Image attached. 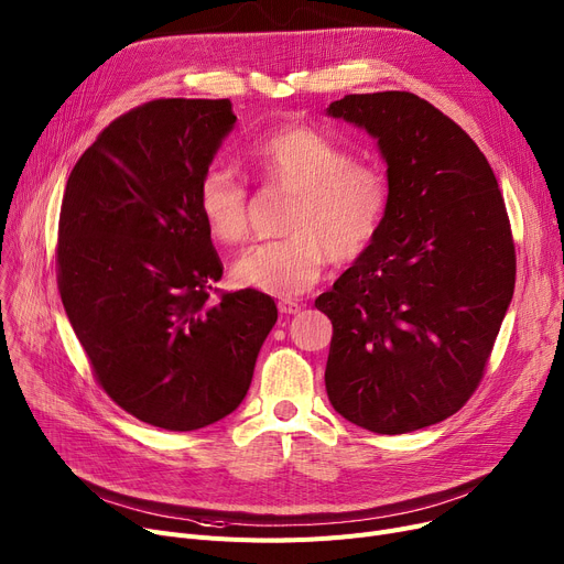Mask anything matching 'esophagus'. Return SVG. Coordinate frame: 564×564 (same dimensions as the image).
<instances>
[{
    "instance_id": "obj_1",
    "label": "esophagus",
    "mask_w": 564,
    "mask_h": 564,
    "mask_svg": "<svg viewBox=\"0 0 564 564\" xmlns=\"http://www.w3.org/2000/svg\"><path fill=\"white\" fill-rule=\"evenodd\" d=\"M304 306L300 304V302H292V300H281L279 302V311L283 313V315H294V313H300Z\"/></svg>"
}]
</instances>
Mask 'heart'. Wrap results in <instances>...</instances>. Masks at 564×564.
Here are the masks:
<instances>
[{
    "instance_id": "b5f03b06",
    "label": "heart",
    "mask_w": 564,
    "mask_h": 564,
    "mask_svg": "<svg viewBox=\"0 0 564 564\" xmlns=\"http://www.w3.org/2000/svg\"><path fill=\"white\" fill-rule=\"evenodd\" d=\"M251 166L270 189L292 194L283 237L247 249L232 279L274 297H294L317 283L329 262L361 258L379 237L391 205L381 166L359 162L345 145L306 126H281L251 148ZM196 205L219 245L249 232V192L224 166L205 169Z\"/></svg>"
}]
</instances>
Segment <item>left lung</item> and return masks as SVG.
I'll use <instances>...</instances> for the list:
<instances>
[{
    "label": "left lung",
    "instance_id": "obj_1",
    "mask_svg": "<svg viewBox=\"0 0 564 564\" xmlns=\"http://www.w3.org/2000/svg\"><path fill=\"white\" fill-rule=\"evenodd\" d=\"M327 111L377 139L391 183L375 245L315 300L334 324L327 395L364 430H423L478 389L512 302L506 200L476 141L427 100L351 94Z\"/></svg>",
    "mask_w": 564,
    "mask_h": 564
}]
</instances>
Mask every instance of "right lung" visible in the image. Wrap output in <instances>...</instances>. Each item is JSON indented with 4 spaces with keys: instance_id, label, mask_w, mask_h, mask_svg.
I'll list each match as a JSON object with an SVG mask.
<instances>
[{
    "instance_id": "add662e5",
    "label": "right lung",
    "mask_w": 564,
    "mask_h": 564,
    "mask_svg": "<svg viewBox=\"0 0 564 564\" xmlns=\"http://www.w3.org/2000/svg\"><path fill=\"white\" fill-rule=\"evenodd\" d=\"M235 121L226 98L130 109L77 160L58 215L56 283L96 381L169 432L240 406L279 317L264 292L210 294L224 264L196 187Z\"/></svg>"
}]
</instances>
